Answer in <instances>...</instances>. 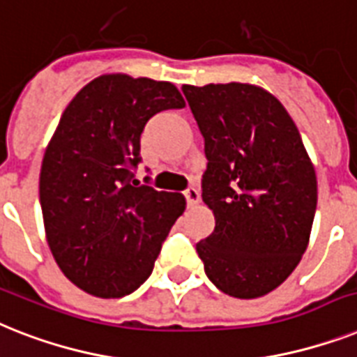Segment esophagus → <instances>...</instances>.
<instances>
[{"label": "esophagus", "instance_id": "esophagus-1", "mask_svg": "<svg viewBox=\"0 0 357 357\" xmlns=\"http://www.w3.org/2000/svg\"><path fill=\"white\" fill-rule=\"evenodd\" d=\"M183 196H185V199H187V204L190 205V207H192V205H196L199 202V192L194 187L185 188Z\"/></svg>", "mask_w": 357, "mask_h": 357}]
</instances>
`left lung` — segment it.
<instances>
[{
    "instance_id": "left-lung-1",
    "label": "left lung",
    "mask_w": 357,
    "mask_h": 357,
    "mask_svg": "<svg viewBox=\"0 0 357 357\" xmlns=\"http://www.w3.org/2000/svg\"><path fill=\"white\" fill-rule=\"evenodd\" d=\"M181 91L204 135L202 198L216 220L196 251L224 294L262 297L306 251L317 207L315 170L288 112L262 88L231 82Z\"/></svg>"
}]
</instances>
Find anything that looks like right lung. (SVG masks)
<instances>
[{
    "label": "right lung",
    "mask_w": 357,
    "mask_h": 357,
    "mask_svg": "<svg viewBox=\"0 0 357 357\" xmlns=\"http://www.w3.org/2000/svg\"><path fill=\"white\" fill-rule=\"evenodd\" d=\"M183 106L170 82L102 75L62 113L43 155L40 205L54 260L84 291L124 297L152 273L185 198L133 179L141 133L155 113Z\"/></svg>",
    "instance_id": "1"
}]
</instances>
